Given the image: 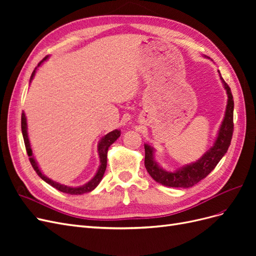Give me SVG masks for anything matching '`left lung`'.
Instances as JSON below:
<instances>
[{
    "instance_id": "8db88e82",
    "label": "left lung",
    "mask_w": 256,
    "mask_h": 256,
    "mask_svg": "<svg viewBox=\"0 0 256 256\" xmlns=\"http://www.w3.org/2000/svg\"><path fill=\"white\" fill-rule=\"evenodd\" d=\"M205 58H209L208 56ZM219 76L223 84V88L226 92L228 104L223 120L221 122L212 146L196 162H192V164H186L180 168L175 170L173 172H170L166 171L164 168H161L156 161V159H154V147L150 144H144V164L147 172H148V174L152 176L154 180H156L157 182L164 186H166V187L190 188L192 186H194L196 184L202 180L203 178H205L209 173H210L228 152L234 130V100L230 86L226 83V81L223 80L220 72Z\"/></svg>"
}]
</instances>
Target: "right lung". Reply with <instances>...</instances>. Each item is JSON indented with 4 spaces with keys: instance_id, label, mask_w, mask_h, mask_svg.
I'll use <instances>...</instances> for the list:
<instances>
[{
    "instance_id": "1",
    "label": "right lung",
    "mask_w": 256,
    "mask_h": 256,
    "mask_svg": "<svg viewBox=\"0 0 256 256\" xmlns=\"http://www.w3.org/2000/svg\"><path fill=\"white\" fill-rule=\"evenodd\" d=\"M48 58L49 56H46L40 62V63L37 65V67L34 69V72H32V76H30V83L32 82L34 76L36 74L37 68L40 67L44 62L48 60ZM21 129H22L23 140H24V144H26V148L28 154V157H30V164H32V166L34 168L37 175L40 176L42 180H44L46 182L49 184L50 186H52L53 188L58 189L60 192L68 193V194H72V196H79V194H84V193H88V192L94 190L97 187V186L99 184V182H102V177H104V174L106 172V168L108 150H109V147L116 140H118V138L120 136V129H115V130L111 131V132H109V134H106V136H104L102 138H100V141H99L98 146H97V150H98L99 159H100V164H99V168L97 170L96 174L86 184H84L82 186H78V187H70V186H66V184H60L58 182H54V180H51V178H49V177L46 176L44 174H42V170L40 168V166H38V164H37L35 158H34L32 147H30V138H28V122H26V116L24 112H22V115H21Z\"/></svg>"
}]
</instances>
